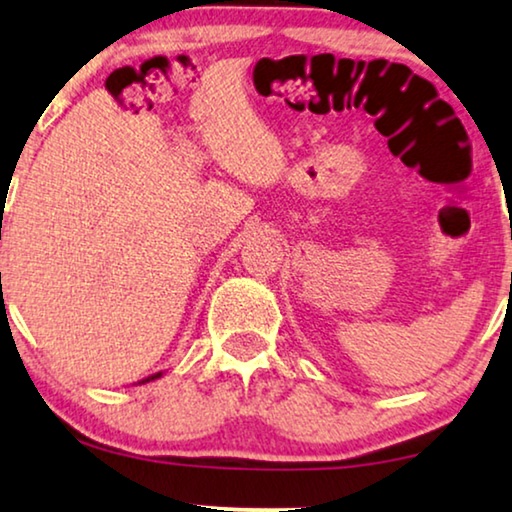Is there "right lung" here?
<instances>
[{
    "label": "right lung",
    "mask_w": 512,
    "mask_h": 512,
    "mask_svg": "<svg viewBox=\"0 0 512 512\" xmlns=\"http://www.w3.org/2000/svg\"><path fill=\"white\" fill-rule=\"evenodd\" d=\"M158 377H163V373H153V375H149V377H144V380L139 382V384H146V382H151V380H158Z\"/></svg>",
    "instance_id": "right-lung-1"
}]
</instances>
